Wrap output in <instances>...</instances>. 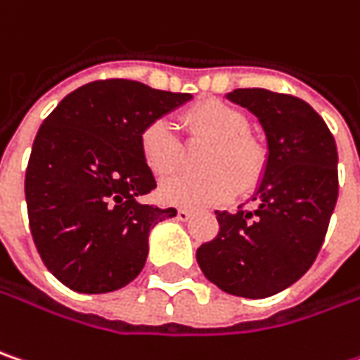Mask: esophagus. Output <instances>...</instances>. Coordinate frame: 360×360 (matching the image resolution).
<instances>
[{"label": "esophagus", "mask_w": 360, "mask_h": 360, "mask_svg": "<svg viewBox=\"0 0 360 360\" xmlns=\"http://www.w3.org/2000/svg\"><path fill=\"white\" fill-rule=\"evenodd\" d=\"M191 216H193V212H189V210H183V207H181V210H177V218H179L181 222H187Z\"/></svg>", "instance_id": "1"}]
</instances>
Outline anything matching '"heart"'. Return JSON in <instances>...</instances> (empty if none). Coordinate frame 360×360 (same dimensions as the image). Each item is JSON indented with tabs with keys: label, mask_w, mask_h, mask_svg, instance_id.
Returning <instances> with one entry per match:
<instances>
[{
	"label": "heart",
	"mask_w": 360,
	"mask_h": 360,
	"mask_svg": "<svg viewBox=\"0 0 360 360\" xmlns=\"http://www.w3.org/2000/svg\"><path fill=\"white\" fill-rule=\"evenodd\" d=\"M191 142H212L201 160L205 175H185L162 183L160 198L181 207H212L236 191H252L264 175L266 148L248 132V117L230 103L207 99L183 114ZM140 155L153 175L171 177L183 165V142L167 120H153L140 134Z\"/></svg>",
	"instance_id": "heart-1"
}]
</instances>
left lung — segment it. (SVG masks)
Instances as JSON below:
<instances>
[{
  "instance_id": "left-lung-1",
  "label": "left lung",
  "mask_w": 360,
  "mask_h": 360,
  "mask_svg": "<svg viewBox=\"0 0 360 360\" xmlns=\"http://www.w3.org/2000/svg\"><path fill=\"white\" fill-rule=\"evenodd\" d=\"M228 99L259 117L269 142L257 210L216 212L220 230L198 248L203 275L222 291L263 300L293 285L314 264L338 200L332 132L304 99L234 89Z\"/></svg>"
}]
</instances>
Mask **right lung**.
Wrapping results in <instances>:
<instances>
[{
	"label": "right lung",
	"instance_id": "add662e5",
	"mask_svg": "<svg viewBox=\"0 0 360 360\" xmlns=\"http://www.w3.org/2000/svg\"><path fill=\"white\" fill-rule=\"evenodd\" d=\"M191 94L101 79L65 97L34 138L26 205L36 250L54 277L79 293H108L134 281L148 232L175 207L144 203L157 187L140 155L146 124Z\"/></svg>",
	"mask_w": 360,
	"mask_h": 360
}]
</instances>
